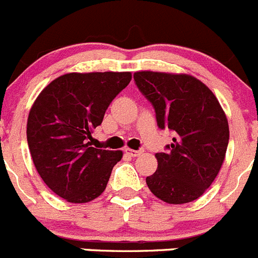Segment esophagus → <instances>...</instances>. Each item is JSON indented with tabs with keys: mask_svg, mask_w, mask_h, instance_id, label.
<instances>
[{
	"mask_svg": "<svg viewBox=\"0 0 258 258\" xmlns=\"http://www.w3.org/2000/svg\"><path fill=\"white\" fill-rule=\"evenodd\" d=\"M124 152L126 155H129L131 157H138V156L142 155V151H136V150H132V148H125Z\"/></svg>",
	"mask_w": 258,
	"mask_h": 258,
	"instance_id": "esophagus-1",
	"label": "esophagus"
}]
</instances>
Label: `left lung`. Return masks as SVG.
Here are the masks:
<instances>
[{"instance_id": "8db88e82", "label": "left lung", "mask_w": 258, "mask_h": 258, "mask_svg": "<svg viewBox=\"0 0 258 258\" xmlns=\"http://www.w3.org/2000/svg\"><path fill=\"white\" fill-rule=\"evenodd\" d=\"M134 80L156 111L158 126L175 137L166 153H156L157 170L146 178L151 192L170 205L200 198L225 160L226 115L211 89L189 74L137 72Z\"/></svg>"}]
</instances>
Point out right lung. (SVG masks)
Masks as SVG:
<instances>
[{"mask_svg": "<svg viewBox=\"0 0 258 258\" xmlns=\"http://www.w3.org/2000/svg\"><path fill=\"white\" fill-rule=\"evenodd\" d=\"M131 80V72L68 73L35 98L27 122L28 146L38 174L58 197L87 203L106 189L122 151L91 147L89 141Z\"/></svg>", "mask_w": 258, "mask_h": 258, "instance_id": "right-lung-1", "label": "right lung"}]
</instances>
